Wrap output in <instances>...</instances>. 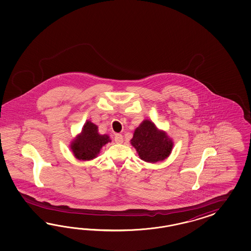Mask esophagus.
<instances>
[{"label": "esophagus", "instance_id": "esophagus-1", "mask_svg": "<svg viewBox=\"0 0 251 251\" xmlns=\"http://www.w3.org/2000/svg\"><path fill=\"white\" fill-rule=\"evenodd\" d=\"M115 142L117 144H122L123 143V136L122 134H116L115 135Z\"/></svg>", "mask_w": 251, "mask_h": 251}]
</instances>
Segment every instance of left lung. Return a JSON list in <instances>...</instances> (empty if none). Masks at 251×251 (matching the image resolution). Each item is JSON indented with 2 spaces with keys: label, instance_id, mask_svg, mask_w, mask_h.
<instances>
[{
  "label": "left lung",
  "instance_id": "8db88e82",
  "mask_svg": "<svg viewBox=\"0 0 251 251\" xmlns=\"http://www.w3.org/2000/svg\"><path fill=\"white\" fill-rule=\"evenodd\" d=\"M139 157L147 163L167 159L173 149V140L150 120H145L136 128L130 140Z\"/></svg>",
  "mask_w": 251,
  "mask_h": 251
}]
</instances>
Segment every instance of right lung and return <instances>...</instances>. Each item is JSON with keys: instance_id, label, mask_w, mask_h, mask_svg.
<instances>
[{"instance_id": "right-lung-1", "label": "right lung", "mask_w": 251, "mask_h": 251, "mask_svg": "<svg viewBox=\"0 0 251 251\" xmlns=\"http://www.w3.org/2000/svg\"><path fill=\"white\" fill-rule=\"evenodd\" d=\"M110 142L108 135L99 134L96 124L86 121L82 131L71 142L70 149L76 159L90 161L98 157L101 148Z\"/></svg>"}]
</instances>
